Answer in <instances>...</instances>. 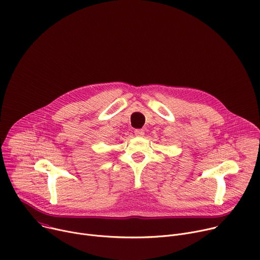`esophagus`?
I'll return each instance as SVG.
<instances>
[{
    "instance_id": "1",
    "label": "esophagus",
    "mask_w": 260,
    "mask_h": 260,
    "mask_svg": "<svg viewBox=\"0 0 260 260\" xmlns=\"http://www.w3.org/2000/svg\"><path fill=\"white\" fill-rule=\"evenodd\" d=\"M135 135L137 137H143L144 136V131L143 129H135Z\"/></svg>"
}]
</instances>
